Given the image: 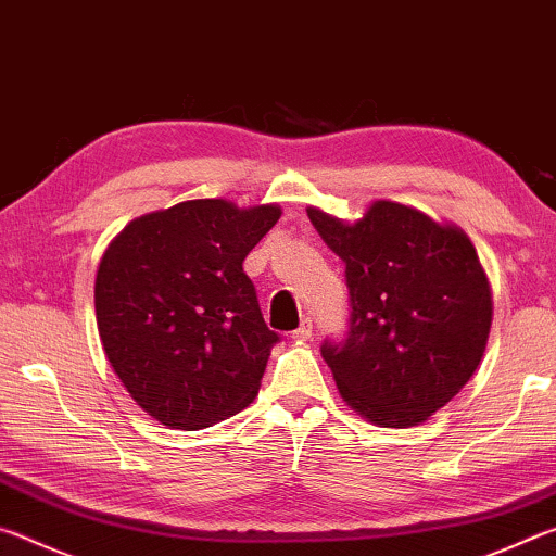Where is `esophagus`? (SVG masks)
Returning a JSON list of instances; mask_svg holds the SVG:
<instances>
[{"label": "esophagus", "instance_id": "esophagus-1", "mask_svg": "<svg viewBox=\"0 0 556 556\" xmlns=\"http://www.w3.org/2000/svg\"><path fill=\"white\" fill-rule=\"evenodd\" d=\"M312 336H314V324H312V318H306V321H301V326L296 328V331L291 333V338H294V341H299V343L312 341Z\"/></svg>", "mask_w": 556, "mask_h": 556}]
</instances>
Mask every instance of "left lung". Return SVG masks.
<instances>
[{"label": "left lung", "mask_w": 556, "mask_h": 556, "mask_svg": "<svg viewBox=\"0 0 556 556\" xmlns=\"http://www.w3.org/2000/svg\"><path fill=\"white\" fill-rule=\"evenodd\" d=\"M314 228L345 262L351 331L324 343L343 402L378 427H417L473 378L493 321L491 281L468 235L412 205L372 201Z\"/></svg>", "instance_id": "8db88e82"}]
</instances>
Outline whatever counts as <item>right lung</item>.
I'll list each match as a JSON object with an SVG mask.
<instances>
[{
	"label": "right lung",
	"instance_id": "add662e5",
	"mask_svg": "<svg viewBox=\"0 0 556 556\" xmlns=\"http://www.w3.org/2000/svg\"><path fill=\"white\" fill-rule=\"evenodd\" d=\"M279 215L277 203L184 201L139 215L102 252V348L131 400L164 427H211L257 397L279 336L242 262Z\"/></svg>",
	"mask_w": 556,
	"mask_h": 556
}]
</instances>
